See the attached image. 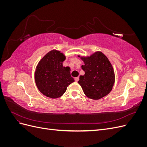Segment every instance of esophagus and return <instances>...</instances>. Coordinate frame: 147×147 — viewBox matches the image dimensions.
Instances as JSON below:
<instances>
[{
    "label": "esophagus",
    "instance_id": "1",
    "mask_svg": "<svg viewBox=\"0 0 147 147\" xmlns=\"http://www.w3.org/2000/svg\"><path fill=\"white\" fill-rule=\"evenodd\" d=\"M78 80H79V78H78V77H76V78H75V82H77Z\"/></svg>",
    "mask_w": 147,
    "mask_h": 147
}]
</instances>
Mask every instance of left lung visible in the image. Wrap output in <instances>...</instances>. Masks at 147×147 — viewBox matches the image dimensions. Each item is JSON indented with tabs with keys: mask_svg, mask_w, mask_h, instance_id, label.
<instances>
[{
	"mask_svg": "<svg viewBox=\"0 0 147 147\" xmlns=\"http://www.w3.org/2000/svg\"><path fill=\"white\" fill-rule=\"evenodd\" d=\"M81 59L84 63L82 69L85 74L80 76L78 83L84 94L94 100L107 95L115 83L114 70L107 57L102 52L97 51L90 56L81 57Z\"/></svg>",
	"mask_w": 147,
	"mask_h": 147,
	"instance_id": "obj_1",
	"label": "left lung"
}]
</instances>
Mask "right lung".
Masks as SVG:
<instances>
[{"label":"right lung","mask_w":147,"mask_h":147,"mask_svg":"<svg viewBox=\"0 0 147 147\" xmlns=\"http://www.w3.org/2000/svg\"><path fill=\"white\" fill-rule=\"evenodd\" d=\"M63 53L57 50L48 52L39 61L35 72V81L38 90L52 99L60 97L67 88L74 82L69 67H64Z\"/></svg>","instance_id":"add662e5"}]
</instances>
